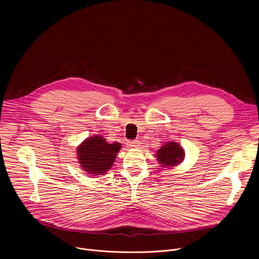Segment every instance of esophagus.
I'll return each mask as SVG.
<instances>
[{"label":"esophagus","mask_w":259,"mask_h":259,"mask_svg":"<svg viewBox=\"0 0 259 259\" xmlns=\"http://www.w3.org/2000/svg\"><path fill=\"white\" fill-rule=\"evenodd\" d=\"M127 145L129 146V147H137V146H139V140H128L127 141Z\"/></svg>","instance_id":"1"}]
</instances>
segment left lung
<instances>
[{"mask_svg":"<svg viewBox=\"0 0 259 259\" xmlns=\"http://www.w3.org/2000/svg\"><path fill=\"white\" fill-rule=\"evenodd\" d=\"M184 151L181 146L176 142H168L164 144L158 151L157 158L160 164L163 166H173L177 165L183 160Z\"/></svg>","mask_w":259,"mask_h":259,"instance_id":"left-lung-1","label":"left lung"}]
</instances>
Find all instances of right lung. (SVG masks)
Segmentation results:
<instances>
[{
	"label": "right lung",
	"instance_id": "add662e5",
	"mask_svg": "<svg viewBox=\"0 0 259 259\" xmlns=\"http://www.w3.org/2000/svg\"><path fill=\"white\" fill-rule=\"evenodd\" d=\"M121 147L119 142L107 143L102 136L87 138L77 152L81 167L89 174L102 175L113 166Z\"/></svg>",
	"mask_w": 259,
	"mask_h": 259
}]
</instances>
